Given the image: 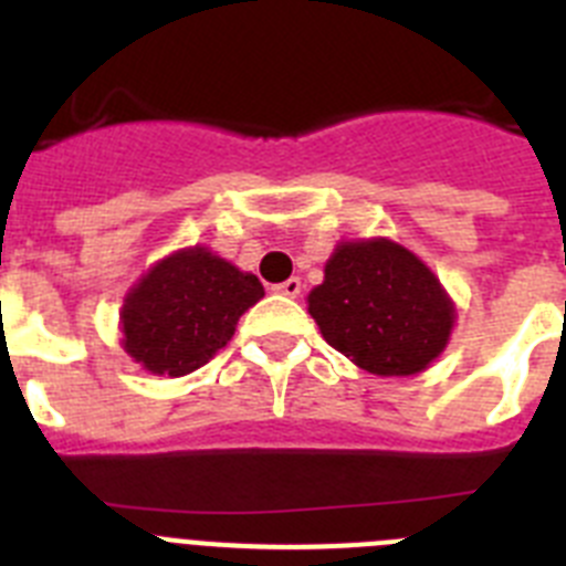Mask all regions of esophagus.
Wrapping results in <instances>:
<instances>
[{
  "mask_svg": "<svg viewBox=\"0 0 566 566\" xmlns=\"http://www.w3.org/2000/svg\"><path fill=\"white\" fill-rule=\"evenodd\" d=\"M274 292L286 294V297H297V294L303 292V283H300V277H289V280H283V283H277V286H274Z\"/></svg>",
  "mask_w": 566,
  "mask_h": 566,
  "instance_id": "obj_1",
  "label": "esophagus"
}]
</instances>
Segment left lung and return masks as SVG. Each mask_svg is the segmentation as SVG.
Here are the masks:
<instances>
[{
	"mask_svg": "<svg viewBox=\"0 0 566 566\" xmlns=\"http://www.w3.org/2000/svg\"><path fill=\"white\" fill-rule=\"evenodd\" d=\"M308 312L328 345L379 377H411L442 354L453 306L422 260L394 240L343 243Z\"/></svg>",
	"mask_w": 566,
	"mask_h": 566,
	"instance_id": "obj_1",
	"label": "left lung"
}]
</instances>
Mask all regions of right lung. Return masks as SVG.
I'll return each instance as SVG.
<instances>
[{
	"instance_id": "add662e5",
	"label": "right lung",
	"mask_w": 566,
	"mask_h": 566,
	"mask_svg": "<svg viewBox=\"0 0 566 566\" xmlns=\"http://www.w3.org/2000/svg\"><path fill=\"white\" fill-rule=\"evenodd\" d=\"M263 297L254 274L207 249L161 260L124 303V348L153 374L201 368L232 339L240 314Z\"/></svg>"
}]
</instances>
